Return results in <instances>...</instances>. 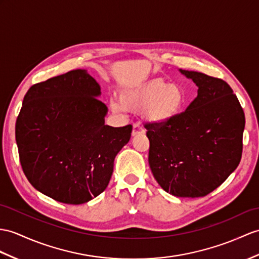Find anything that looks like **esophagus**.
<instances>
[{"label":"esophagus","instance_id":"obj_1","mask_svg":"<svg viewBox=\"0 0 259 259\" xmlns=\"http://www.w3.org/2000/svg\"><path fill=\"white\" fill-rule=\"evenodd\" d=\"M144 128H143V126L140 124V123H135L134 125H133V131H132V135L133 136H136V135H138V134H143L144 133Z\"/></svg>","mask_w":259,"mask_h":259}]
</instances>
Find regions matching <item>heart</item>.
<instances>
[{"label": "heart", "instance_id": "obj_1", "mask_svg": "<svg viewBox=\"0 0 259 259\" xmlns=\"http://www.w3.org/2000/svg\"><path fill=\"white\" fill-rule=\"evenodd\" d=\"M185 102L186 97L179 85L168 84L163 80H151L124 90L119 96V102L111 100L110 106L117 113L124 110H145L150 123L166 125L180 114Z\"/></svg>", "mask_w": 259, "mask_h": 259}]
</instances>
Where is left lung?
Wrapping results in <instances>:
<instances>
[{
  "mask_svg": "<svg viewBox=\"0 0 259 259\" xmlns=\"http://www.w3.org/2000/svg\"><path fill=\"white\" fill-rule=\"evenodd\" d=\"M179 71L197 84L198 96L168 124L144 125L150 144L148 162L166 192L199 198L215 190L237 168L245 114L224 80Z\"/></svg>",
  "mask_w": 259,
  "mask_h": 259,
  "instance_id": "left-lung-1",
  "label": "left lung"
}]
</instances>
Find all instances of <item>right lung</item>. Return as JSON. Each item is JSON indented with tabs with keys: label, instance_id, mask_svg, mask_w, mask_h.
<instances>
[{
	"label": "right lung",
	"instance_id": "right-lung-1",
	"mask_svg": "<svg viewBox=\"0 0 259 259\" xmlns=\"http://www.w3.org/2000/svg\"><path fill=\"white\" fill-rule=\"evenodd\" d=\"M100 94L98 82L77 69L31 85L24 97L15 126L23 171L59 202L82 204L102 193L131 138V124H104L108 108Z\"/></svg>",
	"mask_w": 259,
	"mask_h": 259
}]
</instances>
